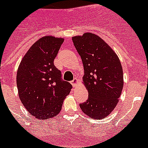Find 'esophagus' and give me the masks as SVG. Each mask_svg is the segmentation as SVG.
Instances as JSON below:
<instances>
[{
	"label": "esophagus",
	"instance_id": "esophagus-1",
	"mask_svg": "<svg viewBox=\"0 0 148 148\" xmlns=\"http://www.w3.org/2000/svg\"><path fill=\"white\" fill-rule=\"evenodd\" d=\"M71 84H72V86L74 87L76 86L78 84V79H77V78H74L72 81H71Z\"/></svg>",
	"mask_w": 148,
	"mask_h": 148
}]
</instances>
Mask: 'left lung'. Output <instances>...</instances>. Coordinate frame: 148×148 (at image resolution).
I'll return each instance as SVG.
<instances>
[{
	"label": "left lung",
	"instance_id": "obj_1",
	"mask_svg": "<svg viewBox=\"0 0 148 148\" xmlns=\"http://www.w3.org/2000/svg\"><path fill=\"white\" fill-rule=\"evenodd\" d=\"M84 68L83 84L88 98L80 103L82 111L95 119L108 116L119 103L124 86L121 64L115 51L92 33L72 38Z\"/></svg>",
	"mask_w": 148,
	"mask_h": 148
}]
</instances>
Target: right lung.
<instances>
[{
    "instance_id": "right-lung-1",
    "label": "right lung",
    "mask_w": 148,
    "mask_h": 148,
    "mask_svg": "<svg viewBox=\"0 0 148 148\" xmlns=\"http://www.w3.org/2000/svg\"><path fill=\"white\" fill-rule=\"evenodd\" d=\"M62 38L47 36L30 47L17 71L18 96L25 109L36 119H51L61 111L72 86L61 78L53 64L63 43Z\"/></svg>"
}]
</instances>
